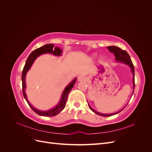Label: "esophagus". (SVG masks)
Returning <instances> with one entry per match:
<instances>
[{
    "label": "esophagus",
    "mask_w": 152,
    "mask_h": 152,
    "mask_svg": "<svg viewBox=\"0 0 152 152\" xmlns=\"http://www.w3.org/2000/svg\"><path fill=\"white\" fill-rule=\"evenodd\" d=\"M77 80L79 82H85L86 80V77L84 75H80L78 77Z\"/></svg>",
    "instance_id": "34e87169"
}]
</instances>
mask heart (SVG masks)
I'll list each match as a JSON object with an SVG mask.
<instances>
[{"label":"heart","instance_id":"1","mask_svg":"<svg viewBox=\"0 0 152 152\" xmlns=\"http://www.w3.org/2000/svg\"><path fill=\"white\" fill-rule=\"evenodd\" d=\"M96 54H92V56H91V57L93 58H96ZM103 59V58H101V60H102Z\"/></svg>","mask_w":152,"mask_h":152}]
</instances>
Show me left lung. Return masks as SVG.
I'll return each instance as SVG.
<instances>
[{
  "mask_svg": "<svg viewBox=\"0 0 152 152\" xmlns=\"http://www.w3.org/2000/svg\"><path fill=\"white\" fill-rule=\"evenodd\" d=\"M107 49L109 50V51L110 53H112L114 54L115 58V60L117 61V63H122L125 64V65L129 66V68H131V71L132 74V84H133V91H132V95H131V97H132L133 93H134V86H135V83H134V65H133V64L132 63L130 56L126 51V50H122L121 48H119L118 47L115 46V45H112V46H108V47H107ZM87 103H88V102H87ZM88 106H89V108L94 113L99 115L103 116V117L112 116V115H115V114L120 113L122 111V110L124 109L123 108L122 110H120V111H118V112H115V113H107V114H106V113H99V112H98L97 111H96L95 110H94L93 108L91 107L89 103H88ZM125 107H124V108H125Z\"/></svg>",
  "mask_w": 152,
  "mask_h": 152,
  "instance_id": "obj_1",
  "label": "left lung"
}]
</instances>
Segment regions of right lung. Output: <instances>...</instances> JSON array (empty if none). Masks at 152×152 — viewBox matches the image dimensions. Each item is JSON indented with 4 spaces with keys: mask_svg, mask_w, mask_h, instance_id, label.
Instances as JSON below:
<instances>
[{
    "mask_svg": "<svg viewBox=\"0 0 152 152\" xmlns=\"http://www.w3.org/2000/svg\"><path fill=\"white\" fill-rule=\"evenodd\" d=\"M54 45L49 44H45L44 45V46H42L34 50V51L29 55L28 58H27L25 66L23 68V72H22V76H21L22 89H23V94L24 98L26 99V102L28 103V105L30 106V107L33 110V111L40 116L53 117V116L56 115L60 113L62 110L65 108L66 103L68 95L69 93L70 92V91L72 90V89L73 88V87L74 86V84H75L76 80H77V78H75L74 79H73L72 81H71L70 83L67 85V86H66V87L64 89L63 91L61 98L59 99V102L54 108L50 109L49 110L42 111V110L37 109L30 104L28 98H27V95L25 93V89L26 88V80H25L26 73H28V72L30 70V68L31 67L32 65L34 64L35 59L39 56H40V55H42L43 54H52L54 55V56H61L63 53V50L61 48H59V47H54Z\"/></svg>",
    "mask_w": 152,
    "mask_h": 152,
    "instance_id": "right-lung-1",
    "label": "right lung"
}]
</instances>
